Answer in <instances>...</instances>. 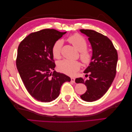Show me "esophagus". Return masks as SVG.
<instances>
[{
  "instance_id": "esophagus-1",
  "label": "esophagus",
  "mask_w": 132,
  "mask_h": 132,
  "mask_svg": "<svg viewBox=\"0 0 132 132\" xmlns=\"http://www.w3.org/2000/svg\"><path fill=\"white\" fill-rule=\"evenodd\" d=\"M71 82L74 83L75 82V78H71Z\"/></svg>"
}]
</instances>
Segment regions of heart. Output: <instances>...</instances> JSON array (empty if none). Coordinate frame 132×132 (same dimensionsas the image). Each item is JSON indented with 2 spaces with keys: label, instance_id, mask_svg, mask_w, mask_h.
I'll list each match as a JSON object with an SVG mask.
<instances>
[{
  "label": "heart",
  "instance_id": "obj_1",
  "mask_svg": "<svg viewBox=\"0 0 132 132\" xmlns=\"http://www.w3.org/2000/svg\"><path fill=\"white\" fill-rule=\"evenodd\" d=\"M68 39L76 48L80 52V58L82 62L86 65L89 64L93 59V55L87 50V43L86 39L81 35L74 34L69 36ZM63 44V41L61 39H58L54 43L52 48V52L54 58H59L61 56ZM80 67L81 64L79 61L68 59L62 60L57 64V68L61 72L70 76L75 75L80 68Z\"/></svg>",
  "mask_w": 132,
  "mask_h": 132
}]
</instances>
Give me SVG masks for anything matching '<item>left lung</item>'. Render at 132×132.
I'll list each match as a JSON object with an SVG mask.
<instances>
[{"instance_id":"left-lung-1","label":"left lung","mask_w":132,"mask_h":132,"mask_svg":"<svg viewBox=\"0 0 132 132\" xmlns=\"http://www.w3.org/2000/svg\"><path fill=\"white\" fill-rule=\"evenodd\" d=\"M89 37L93 48V59L84 71L89 76L75 79L76 83H82L87 87L85 93L80 96L83 100L93 102L100 98L107 91L116 74L118 54L112 42L106 36L91 30L80 29Z\"/></svg>"}]
</instances>
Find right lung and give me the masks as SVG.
Wrapping results in <instances>:
<instances>
[{
    "label": "right lung",
    "mask_w": 132,
    "mask_h": 132,
    "mask_svg": "<svg viewBox=\"0 0 132 132\" xmlns=\"http://www.w3.org/2000/svg\"><path fill=\"white\" fill-rule=\"evenodd\" d=\"M66 32L43 29L28 35L19 44L16 64L26 90L36 100L43 102L54 100L63 84L70 78L54 70L55 64L52 48Z\"/></svg>",
    "instance_id": "add662e5"
}]
</instances>
